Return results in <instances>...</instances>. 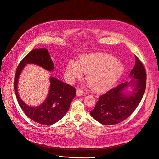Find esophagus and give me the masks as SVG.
Masks as SVG:
<instances>
[{"mask_svg": "<svg viewBox=\"0 0 159 159\" xmlns=\"http://www.w3.org/2000/svg\"><path fill=\"white\" fill-rule=\"evenodd\" d=\"M84 94V91L83 90H82L81 89H77L76 90V94L78 96H81L82 94Z\"/></svg>", "mask_w": 159, "mask_h": 159, "instance_id": "34e87169", "label": "esophagus"}]
</instances>
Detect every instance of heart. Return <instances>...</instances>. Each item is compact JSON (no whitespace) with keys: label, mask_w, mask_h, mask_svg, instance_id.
Wrapping results in <instances>:
<instances>
[{"label":"heart","mask_w":159,"mask_h":159,"mask_svg":"<svg viewBox=\"0 0 159 159\" xmlns=\"http://www.w3.org/2000/svg\"><path fill=\"white\" fill-rule=\"evenodd\" d=\"M123 70V65L118 59L105 53H91L82 56L79 62H68L65 75L72 82L82 78L84 72L87 73L86 80L92 89L102 92L117 81Z\"/></svg>","instance_id":"b5f03b06"}]
</instances>
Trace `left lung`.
Segmentation results:
<instances>
[{
	"label": "left lung",
	"instance_id": "1",
	"mask_svg": "<svg viewBox=\"0 0 159 159\" xmlns=\"http://www.w3.org/2000/svg\"><path fill=\"white\" fill-rule=\"evenodd\" d=\"M135 57V65L129 74L133 79L112 88L101 95L94 109L90 111L96 120L104 125L120 123L128 118L140 104L146 88V71L144 65ZM132 86L133 90L126 94L124 90Z\"/></svg>",
	"mask_w": 159,
	"mask_h": 159
}]
</instances>
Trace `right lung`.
Here are the masks:
<instances>
[{"label": "right lung", "instance_id": "add662e5", "mask_svg": "<svg viewBox=\"0 0 159 159\" xmlns=\"http://www.w3.org/2000/svg\"><path fill=\"white\" fill-rule=\"evenodd\" d=\"M27 63L38 65L48 71L54 70V64L46 48L31 50L19 64L14 78V90L18 103L31 120L41 125H52L61 119L69 111L76 89L55 77H50L48 96L43 104L31 107L22 101L17 90V82L21 71Z\"/></svg>", "mask_w": 159, "mask_h": 159}]
</instances>
